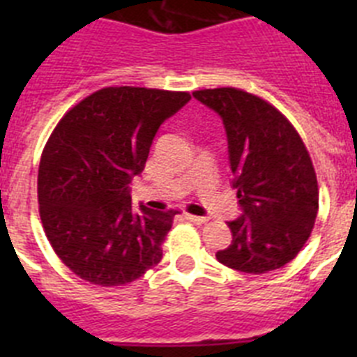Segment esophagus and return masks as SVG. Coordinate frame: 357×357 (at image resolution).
Here are the masks:
<instances>
[{
    "label": "esophagus",
    "mask_w": 357,
    "mask_h": 357,
    "mask_svg": "<svg viewBox=\"0 0 357 357\" xmlns=\"http://www.w3.org/2000/svg\"><path fill=\"white\" fill-rule=\"evenodd\" d=\"M185 220L193 223H206L209 222V216H195V214H185Z\"/></svg>",
    "instance_id": "esophagus-1"
}]
</instances>
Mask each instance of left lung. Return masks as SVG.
<instances>
[{
	"mask_svg": "<svg viewBox=\"0 0 357 357\" xmlns=\"http://www.w3.org/2000/svg\"><path fill=\"white\" fill-rule=\"evenodd\" d=\"M223 121L239 218L216 259L245 273H268L295 259L318 213L313 162L291 123L268 102L234 87L195 91Z\"/></svg>",
	"mask_w": 357,
	"mask_h": 357,
	"instance_id": "left-lung-1",
	"label": "left lung"
}]
</instances>
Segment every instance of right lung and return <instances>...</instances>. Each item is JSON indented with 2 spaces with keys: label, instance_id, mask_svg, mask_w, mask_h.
Wrapping results in <instances>:
<instances>
[{
  "label": "right lung",
  "instance_id": "obj_1",
  "mask_svg": "<svg viewBox=\"0 0 357 357\" xmlns=\"http://www.w3.org/2000/svg\"><path fill=\"white\" fill-rule=\"evenodd\" d=\"M191 100L188 93L105 87L73 107L53 130L39 164L44 232L62 263L98 286L139 279L162 259L178 211L132 207L157 130Z\"/></svg>",
  "mask_w": 357,
  "mask_h": 357
}]
</instances>
